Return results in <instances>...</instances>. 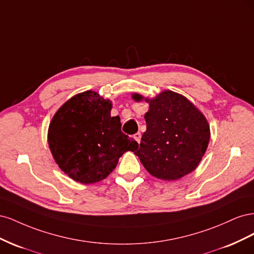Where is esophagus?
<instances>
[{
    "label": "esophagus",
    "mask_w": 254,
    "mask_h": 254,
    "mask_svg": "<svg viewBox=\"0 0 254 254\" xmlns=\"http://www.w3.org/2000/svg\"><path fill=\"white\" fill-rule=\"evenodd\" d=\"M141 133L140 132H136L134 135H133V137H134V140L137 142V143H140V141H141Z\"/></svg>",
    "instance_id": "obj_1"
}]
</instances>
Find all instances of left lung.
Wrapping results in <instances>:
<instances>
[{
  "instance_id": "left-lung-1",
  "label": "left lung",
  "mask_w": 254,
  "mask_h": 254,
  "mask_svg": "<svg viewBox=\"0 0 254 254\" xmlns=\"http://www.w3.org/2000/svg\"><path fill=\"white\" fill-rule=\"evenodd\" d=\"M133 98L140 101L141 95ZM146 131L135 155L147 172L162 180H177L193 172L210 140L203 114L184 96L164 91L149 102Z\"/></svg>"
}]
</instances>
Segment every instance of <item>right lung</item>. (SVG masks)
Returning <instances> with one entry per match:
<instances>
[{"label": "right lung", "mask_w": 254, "mask_h": 254, "mask_svg": "<svg viewBox=\"0 0 254 254\" xmlns=\"http://www.w3.org/2000/svg\"><path fill=\"white\" fill-rule=\"evenodd\" d=\"M112 105L95 92L73 96L54 115L49 145L59 167L73 180L90 184L107 178L120 157L139 144L122 132Z\"/></svg>", "instance_id": "right-lung-1"}]
</instances>
